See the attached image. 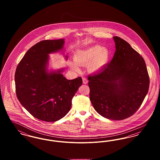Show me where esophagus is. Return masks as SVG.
<instances>
[{"label":"esophagus","mask_w":160,"mask_h":160,"mask_svg":"<svg viewBox=\"0 0 160 160\" xmlns=\"http://www.w3.org/2000/svg\"><path fill=\"white\" fill-rule=\"evenodd\" d=\"M82 79H83V83L84 84L88 83V80H87L85 77H83Z\"/></svg>","instance_id":"34e87169"}]
</instances>
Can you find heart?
I'll use <instances>...</instances> for the list:
<instances>
[{
	"instance_id": "obj_1",
	"label": "heart",
	"mask_w": 160,
	"mask_h": 160,
	"mask_svg": "<svg viewBox=\"0 0 160 160\" xmlns=\"http://www.w3.org/2000/svg\"><path fill=\"white\" fill-rule=\"evenodd\" d=\"M109 52L107 48L99 46L90 47L84 50L77 51L74 54L75 62H69L71 69L79 71L78 65H89V70L91 72H97L104 67L108 60Z\"/></svg>"
}]
</instances>
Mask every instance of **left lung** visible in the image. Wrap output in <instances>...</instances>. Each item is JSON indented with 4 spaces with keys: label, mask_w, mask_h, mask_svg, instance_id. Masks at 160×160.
Segmentation results:
<instances>
[{
    "label": "left lung",
    "mask_w": 160,
    "mask_h": 160,
    "mask_svg": "<svg viewBox=\"0 0 160 160\" xmlns=\"http://www.w3.org/2000/svg\"><path fill=\"white\" fill-rule=\"evenodd\" d=\"M116 51L112 60L97 74L88 77L90 99L104 118L123 120L142 105L149 87L143 58L129 43L114 37Z\"/></svg>",
    "instance_id": "obj_1"
}]
</instances>
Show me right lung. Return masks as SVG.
<instances>
[{
  "instance_id": "right-lung-1",
  "label": "right lung",
  "mask_w": 160,
  "mask_h": 160,
  "mask_svg": "<svg viewBox=\"0 0 160 160\" xmlns=\"http://www.w3.org/2000/svg\"><path fill=\"white\" fill-rule=\"evenodd\" d=\"M64 39L44 40L32 47L17 67V98L30 114L45 122L57 121L68 113L72 98L82 84L79 77L68 80L64 68L48 69L49 54L63 50ZM68 59V55L65 56Z\"/></svg>"
}]
</instances>
